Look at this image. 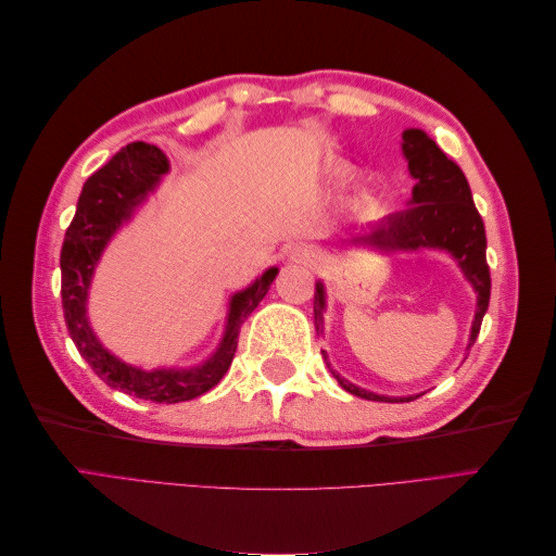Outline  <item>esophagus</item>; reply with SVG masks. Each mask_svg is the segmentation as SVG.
<instances>
[{"instance_id":"obj_1","label":"esophagus","mask_w":556,"mask_h":556,"mask_svg":"<svg viewBox=\"0 0 556 556\" xmlns=\"http://www.w3.org/2000/svg\"><path fill=\"white\" fill-rule=\"evenodd\" d=\"M285 255H288L290 262L308 264V266H311V264H315V262L319 260V250L313 248V245H308V243H296V245H290L288 252H285Z\"/></svg>"}]
</instances>
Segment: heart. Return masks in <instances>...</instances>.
<instances>
[{
    "label": "heart",
    "instance_id": "b5f03b06",
    "mask_svg": "<svg viewBox=\"0 0 556 556\" xmlns=\"http://www.w3.org/2000/svg\"><path fill=\"white\" fill-rule=\"evenodd\" d=\"M378 206V199L371 192H364L357 197V208L362 211H374Z\"/></svg>",
    "mask_w": 556,
    "mask_h": 556
}]
</instances>
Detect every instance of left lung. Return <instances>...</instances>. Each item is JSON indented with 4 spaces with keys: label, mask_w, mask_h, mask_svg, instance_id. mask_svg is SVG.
Returning <instances> with one entry per match:
<instances>
[{
    "label": "left lung",
    "mask_w": 556,
    "mask_h": 556,
    "mask_svg": "<svg viewBox=\"0 0 556 556\" xmlns=\"http://www.w3.org/2000/svg\"><path fill=\"white\" fill-rule=\"evenodd\" d=\"M403 155L408 160V169L417 180L413 188L410 208L384 217L382 223L364 229L357 237H352L350 243L378 248L384 252L392 250H419V248H441L459 262L464 276L470 280L478 294V311L473 327H470V345L476 343L482 317L490 306L492 294V278L490 264H486V237L484 223L473 204L468 180L459 164H454L443 150L429 139L422 129H406L403 131ZM325 290L317 282V292L313 301L315 313V331L323 333L325 325ZM325 355V350H323ZM325 362L333 378L339 380L345 392L368 399V401H387V403H403L415 401L417 396H380L374 392L359 390L345 378L333 371L327 355Z\"/></svg>",
    "instance_id": "obj_1"
}]
</instances>
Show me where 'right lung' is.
Here are the masks:
<instances>
[{
	"instance_id": "obj_1",
	"label": "right lung",
	"mask_w": 556,
	"mask_h": 556,
	"mask_svg": "<svg viewBox=\"0 0 556 556\" xmlns=\"http://www.w3.org/2000/svg\"><path fill=\"white\" fill-rule=\"evenodd\" d=\"M169 164L160 148L143 141L125 146L111 162L94 172L78 197L76 215L64 233L60 268H62V311L74 345L92 371L106 384L129 396L153 403H180L197 399L223 380L231 366L233 352L239 345L241 327L248 315L260 306V301L271 288L278 268L268 271L250 285L248 290L233 294L225 339L215 355L197 368H155L141 371L113 357L90 329L86 315V299L90 278L102 257L109 239L127 217L134 213L146 194L160 182Z\"/></svg>"
}]
</instances>
